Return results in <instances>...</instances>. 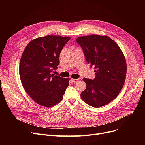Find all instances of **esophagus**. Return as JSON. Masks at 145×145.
I'll return each instance as SVG.
<instances>
[{
	"label": "esophagus",
	"mask_w": 145,
	"mask_h": 145,
	"mask_svg": "<svg viewBox=\"0 0 145 145\" xmlns=\"http://www.w3.org/2000/svg\"><path fill=\"white\" fill-rule=\"evenodd\" d=\"M71 80L74 83H77L78 82V80H78V78H77V79H75V78H71Z\"/></svg>",
	"instance_id": "1"
}]
</instances>
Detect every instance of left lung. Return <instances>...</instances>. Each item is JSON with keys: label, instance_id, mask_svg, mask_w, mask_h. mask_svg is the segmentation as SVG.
<instances>
[{"label": "left lung", "instance_id": "obj_1", "mask_svg": "<svg viewBox=\"0 0 145 145\" xmlns=\"http://www.w3.org/2000/svg\"><path fill=\"white\" fill-rule=\"evenodd\" d=\"M88 63L94 66L95 77L83 78L86 88L80 94L85 103L94 108L111 102L120 93L126 79V62L120 47L107 36L93 34L76 39Z\"/></svg>", "mask_w": 145, "mask_h": 145}]
</instances>
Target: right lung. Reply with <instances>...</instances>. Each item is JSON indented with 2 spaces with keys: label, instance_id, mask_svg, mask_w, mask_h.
I'll return each instance as SVG.
<instances>
[{
  "label": "right lung",
  "instance_id": "right-lung-1",
  "mask_svg": "<svg viewBox=\"0 0 145 145\" xmlns=\"http://www.w3.org/2000/svg\"><path fill=\"white\" fill-rule=\"evenodd\" d=\"M69 37L46 36L31 41L22 55L19 75L25 91L37 104L50 108L63 99L69 78L54 76L59 56Z\"/></svg>",
  "mask_w": 145,
  "mask_h": 145
}]
</instances>
